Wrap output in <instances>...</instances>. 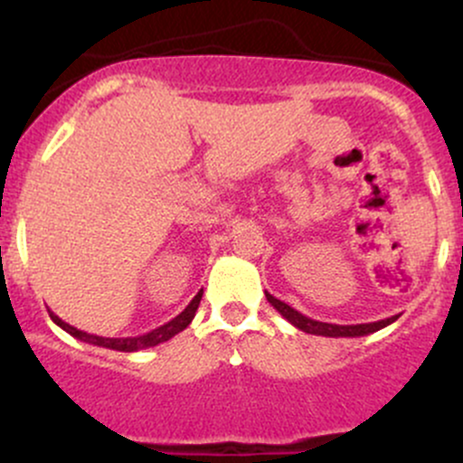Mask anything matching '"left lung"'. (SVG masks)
Masks as SVG:
<instances>
[{"instance_id": "1", "label": "left lung", "mask_w": 463, "mask_h": 463, "mask_svg": "<svg viewBox=\"0 0 463 463\" xmlns=\"http://www.w3.org/2000/svg\"><path fill=\"white\" fill-rule=\"evenodd\" d=\"M266 300L273 305V309L279 311V316H282V318H287L288 322H291L293 326H298V329L305 331V334L326 335V338H358V335L374 334V331L392 325V322L399 318V316H392V318L365 322V325H331V322H320V320L309 318V316L300 314V311H296L293 307H288L287 302H282V300H278V298L270 296L269 291H266Z\"/></svg>"}]
</instances>
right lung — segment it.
I'll return each instance as SVG.
<instances>
[{"label":"right lung","instance_id":"add662e5","mask_svg":"<svg viewBox=\"0 0 463 463\" xmlns=\"http://www.w3.org/2000/svg\"><path fill=\"white\" fill-rule=\"evenodd\" d=\"M202 296H203V288L197 293V296L193 298V302H190L188 307H185L184 311H181L176 318H172L170 322H165V325L156 326V329H152L149 334H143V335H134V338H102V335H93V334H87V331H80L76 329V326L67 325L62 318H58V316L53 314V311H49L51 320L55 322L58 326H62L67 334H71L73 338L82 340V343H89V345H98V347H105V349H116V352H138V349H147V347H156V345L165 343V340H170L172 335H176L179 331H184L185 326L190 325L194 318V314H197L199 309V302H202Z\"/></svg>","mask_w":463,"mask_h":463}]
</instances>
